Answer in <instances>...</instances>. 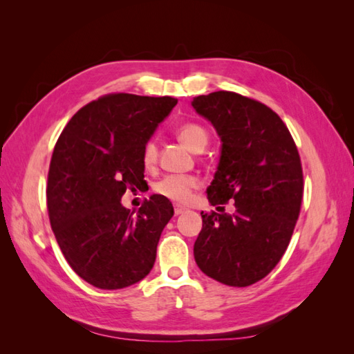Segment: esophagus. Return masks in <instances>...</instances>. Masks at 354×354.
I'll return each instance as SVG.
<instances>
[{
    "label": "esophagus",
    "mask_w": 354,
    "mask_h": 354,
    "mask_svg": "<svg viewBox=\"0 0 354 354\" xmlns=\"http://www.w3.org/2000/svg\"><path fill=\"white\" fill-rule=\"evenodd\" d=\"M187 209L185 208V207H178V205H176L174 207V214H176V216H180V214H183V212H186Z\"/></svg>",
    "instance_id": "obj_1"
}]
</instances>
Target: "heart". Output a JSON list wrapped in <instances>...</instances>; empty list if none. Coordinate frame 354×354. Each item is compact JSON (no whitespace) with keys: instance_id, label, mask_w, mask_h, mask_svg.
<instances>
[{"instance_id":"obj_1","label":"heart","mask_w":354,"mask_h":354,"mask_svg":"<svg viewBox=\"0 0 354 354\" xmlns=\"http://www.w3.org/2000/svg\"><path fill=\"white\" fill-rule=\"evenodd\" d=\"M177 137L183 142L190 151L201 152L208 145L209 136L202 125L196 122H186L177 128ZM142 162L146 169L155 168L158 162V147L155 140H147L142 151ZM198 187V178L194 176L171 174L160 178L155 185V192L169 201L181 203L190 198L192 190Z\"/></svg>"}]
</instances>
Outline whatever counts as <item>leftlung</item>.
Returning a JSON list of instances; mask_svg holds the SVG:
<instances>
[{
	"label": "left lung",
	"instance_id": "left-lung-1",
	"mask_svg": "<svg viewBox=\"0 0 354 354\" xmlns=\"http://www.w3.org/2000/svg\"><path fill=\"white\" fill-rule=\"evenodd\" d=\"M192 106L223 142L208 201H234L232 216L201 212L195 261L220 283L250 286L274 269L291 241L304 190L301 159L279 115L261 102L216 91Z\"/></svg>",
	"mask_w": 354,
	"mask_h": 354
}]
</instances>
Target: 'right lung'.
I'll return each instance as SVG.
<instances>
[{
  "label": "right lung",
  "mask_w": 354,
  "mask_h": 354,
  "mask_svg": "<svg viewBox=\"0 0 354 354\" xmlns=\"http://www.w3.org/2000/svg\"><path fill=\"white\" fill-rule=\"evenodd\" d=\"M177 99L112 93L85 104L53 151L47 209L66 261L85 282L121 289L152 270L173 203L145 199L137 214L122 207L127 189L145 181L142 151Z\"/></svg>",
  "instance_id": "1"
}]
</instances>
